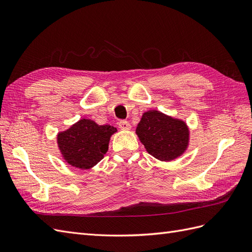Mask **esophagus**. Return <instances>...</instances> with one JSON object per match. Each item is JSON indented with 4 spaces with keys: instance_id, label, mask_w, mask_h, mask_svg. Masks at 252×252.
<instances>
[{
    "instance_id": "34e87169",
    "label": "esophagus",
    "mask_w": 252,
    "mask_h": 252,
    "mask_svg": "<svg viewBox=\"0 0 252 252\" xmlns=\"http://www.w3.org/2000/svg\"><path fill=\"white\" fill-rule=\"evenodd\" d=\"M118 126H119L121 130H130V128H131V125L128 124L126 120H120L118 122Z\"/></svg>"
}]
</instances>
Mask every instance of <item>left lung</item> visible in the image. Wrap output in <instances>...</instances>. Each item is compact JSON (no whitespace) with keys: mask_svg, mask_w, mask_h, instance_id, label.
Returning <instances> with one entry per match:
<instances>
[{"mask_svg":"<svg viewBox=\"0 0 252 252\" xmlns=\"http://www.w3.org/2000/svg\"><path fill=\"white\" fill-rule=\"evenodd\" d=\"M136 134L147 152L164 162L182 156L189 140V131L184 121L158 111L144 113Z\"/></svg>","mask_w":252,"mask_h":252,"instance_id":"left-lung-1","label":"left lung"}]
</instances>
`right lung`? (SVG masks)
Here are the masks:
<instances>
[{
  "instance_id": "obj_1",
  "label": "right lung",
  "mask_w": 252,
  "mask_h": 252,
  "mask_svg": "<svg viewBox=\"0 0 252 252\" xmlns=\"http://www.w3.org/2000/svg\"><path fill=\"white\" fill-rule=\"evenodd\" d=\"M117 128L99 126L90 119H81L68 130L59 133L57 144L66 162L80 169H89L104 158L109 138Z\"/></svg>"
}]
</instances>
